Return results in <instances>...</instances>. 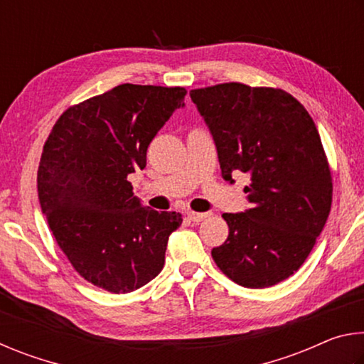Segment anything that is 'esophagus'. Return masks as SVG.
Wrapping results in <instances>:
<instances>
[{
  "label": "esophagus",
  "instance_id": "esophagus-1",
  "mask_svg": "<svg viewBox=\"0 0 364 364\" xmlns=\"http://www.w3.org/2000/svg\"><path fill=\"white\" fill-rule=\"evenodd\" d=\"M210 213H199V212H188V218L194 223H199V221H204L205 218H208Z\"/></svg>",
  "mask_w": 364,
  "mask_h": 364
}]
</instances>
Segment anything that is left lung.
<instances>
[{
  "label": "left lung",
  "instance_id": "obj_1",
  "mask_svg": "<svg viewBox=\"0 0 364 364\" xmlns=\"http://www.w3.org/2000/svg\"><path fill=\"white\" fill-rule=\"evenodd\" d=\"M210 132L223 180L249 175L250 207L223 213L230 234L212 249L239 286L262 289L294 274L328 220L332 178L316 125L286 91L223 83L189 93Z\"/></svg>",
  "mask_w": 364,
  "mask_h": 364
}]
</instances>
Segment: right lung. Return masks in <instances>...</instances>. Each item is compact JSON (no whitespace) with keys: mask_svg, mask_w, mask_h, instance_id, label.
Listing matches in <instances>:
<instances>
[{"mask_svg":"<svg viewBox=\"0 0 364 364\" xmlns=\"http://www.w3.org/2000/svg\"><path fill=\"white\" fill-rule=\"evenodd\" d=\"M186 90L119 85L67 109L43 147L41 212L80 276L112 294L143 287L162 271L181 213L144 207L128 175L146 167L151 141Z\"/></svg>","mask_w":364,"mask_h":364,"instance_id":"right-lung-1","label":"right lung"}]
</instances>
